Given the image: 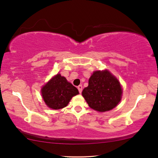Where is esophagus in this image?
Wrapping results in <instances>:
<instances>
[{
  "mask_svg": "<svg viewBox=\"0 0 158 158\" xmlns=\"http://www.w3.org/2000/svg\"><path fill=\"white\" fill-rule=\"evenodd\" d=\"M77 89L79 90V92L81 93L82 92V85H78V87H77Z\"/></svg>",
  "mask_w": 158,
  "mask_h": 158,
  "instance_id": "obj_1",
  "label": "esophagus"
}]
</instances>
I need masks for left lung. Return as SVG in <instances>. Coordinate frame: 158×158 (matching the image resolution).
Returning a JSON list of instances; mask_svg holds the SVG:
<instances>
[{
  "instance_id": "left-lung-1",
  "label": "left lung",
  "mask_w": 158,
  "mask_h": 158,
  "mask_svg": "<svg viewBox=\"0 0 158 158\" xmlns=\"http://www.w3.org/2000/svg\"><path fill=\"white\" fill-rule=\"evenodd\" d=\"M122 89L118 81L107 70L96 71L82 91L90 108L100 112L114 109L121 100Z\"/></svg>"
}]
</instances>
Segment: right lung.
<instances>
[{
  "label": "right lung",
  "mask_w": 158,
  "mask_h": 158,
  "mask_svg": "<svg viewBox=\"0 0 158 158\" xmlns=\"http://www.w3.org/2000/svg\"><path fill=\"white\" fill-rule=\"evenodd\" d=\"M77 94L78 89L59 74L53 77L42 89L44 102L53 109L65 107L71 98Z\"/></svg>",
  "instance_id": "right-lung-1"
}]
</instances>
